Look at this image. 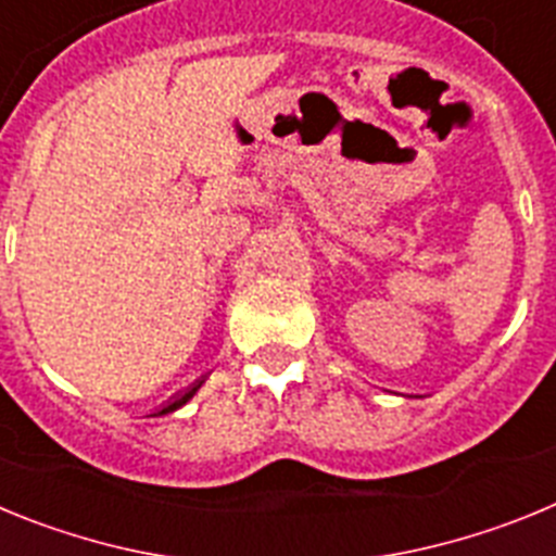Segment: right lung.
I'll list each match as a JSON object with an SVG mask.
<instances>
[{
  "instance_id": "obj_1",
  "label": "right lung",
  "mask_w": 556,
  "mask_h": 556,
  "mask_svg": "<svg viewBox=\"0 0 556 556\" xmlns=\"http://www.w3.org/2000/svg\"><path fill=\"white\" fill-rule=\"evenodd\" d=\"M200 384H203V381H198V384L191 387V390H189V392H184V395H180V397H175V401H172V404H166V406H164V409H159V412H155V415H169V412L180 409V406H184V404H186V401H189V397H191V395H194V392H198V390H200Z\"/></svg>"
}]
</instances>
